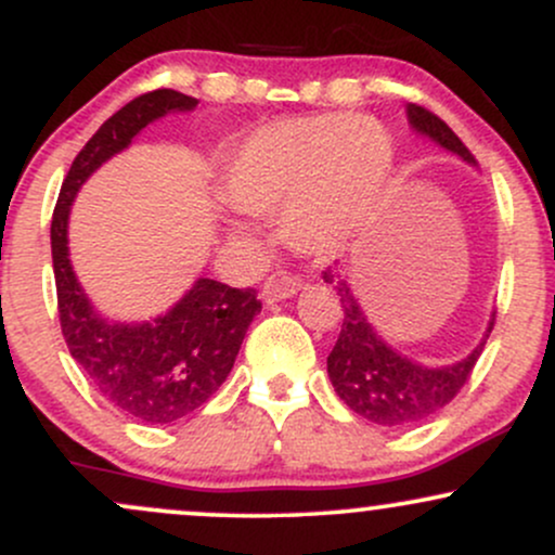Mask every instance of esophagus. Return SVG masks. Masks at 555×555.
Wrapping results in <instances>:
<instances>
[{
  "label": "esophagus",
  "mask_w": 555,
  "mask_h": 555,
  "mask_svg": "<svg viewBox=\"0 0 555 555\" xmlns=\"http://www.w3.org/2000/svg\"><path fill=\"white\" fill-rule=\"evenodd\" d=\"M299 286H302V282H299V276H295V273L279 271L263 284V299L266 302H282V299L297 295Z\"/></svg>",
  "instance_id": "34e87169"
}]
</instances>
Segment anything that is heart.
<instances>
[{"mask_svg": "<svg viewBox=\"0 0 555 555\" xmlns=\"http://www.w3.org/2000/svg\"><path fill=\"white\" fill-rule=\"evenodd\" d=\"M391 167V138L373 119H284L260 127L232 151L221 195L247 216L279 211L292 250L328 260L378 211ZM224 232L240 242L253 237L240 221H227Z\"/></svg>", "mask_w": 555, "mask_h": 555, "instance_id": "obj_1", "label": "heart"}]
</instances>
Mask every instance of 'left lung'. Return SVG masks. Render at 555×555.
<instances>
[{"instance_id": "1", "label": "left lung", "mask_w": 555, "mask_h": 555, "mask_svg": "<svg viewBox=\"0 0 555 555\" xmlns=\"http://www.w3.org/2000/svg\"><path fill=\"white\" fill-rule=\"evenodd\" d=\"M406 122L417 135L433 140L443 151L475 167V156L469 154L467 145L433 112L417 104H406ZM323 282L336 284L334 289L339 295L344 313L341 334L326 360L331 384H334L336 397L349 410L375 425H384V428H410V425L438 415L467 384L490 331H493L495 315H490L486 336L467 358L451 362V365H423L393 349L375 331L347 279L336 282L334 273L326 271Z\"/></svg>"}]
</instances>
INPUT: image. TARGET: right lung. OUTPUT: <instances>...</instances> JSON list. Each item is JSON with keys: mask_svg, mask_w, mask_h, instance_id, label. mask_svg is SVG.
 Listing matches in <instances>:
<instances>
[{"mask_svg": "<svg viewBox=\"0 0 555 555\" xmlns=\"http://www.w3.org/2000/svg\"><path fill=\"white\" fill-rule=\"evenodd\" d=\"M197 99L171 88L132 99L112 114L75 156L52 216V260L60 323L73 360L106 401L149 425H169L197 406L232 373L260 313L256 289L197 279L167 313L151 321H112L93 308L69 263V211L101 164L122 154L140 132L175 112H193Z\"/></svg>", "mask_w": 555, "mask_h": 555, "instance_id": "add662e5", "label": "right lung"}]
</instances>
